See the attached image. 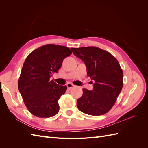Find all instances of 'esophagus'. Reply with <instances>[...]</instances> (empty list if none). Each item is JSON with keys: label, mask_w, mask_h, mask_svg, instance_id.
I'll return each instance as SVG.
<instances>
[{"label": "esophagus", "mask_w": 148, "mask_h": 148, "mask_svg": "<svg viewBox=\"0 0 148 148\" xmlns=\"http://www.w3.org/2000/svg\"><path fill=\"white\" fill-rule=\"evenodd\" d=\"M66 86H67V88H68V89H72L75 86L73 84L69 83L66 84Z\"/></svg>", "instance_id": "1"}]
</instances>
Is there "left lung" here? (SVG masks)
Masks as SVG:
<instances>
[{
	"label": "left lung",
	"instance_id": "8db88e82",
	"mask_svg": "<svg viewBox=\"0 0 148 148\" xmlns=\"http://www.w3.org/2000/svg\"><path fill=\"white\" fill-rule=\"evenodd\" d=\"M71 50L84 62L88 76L95 82L92 91L83 89V95L77 100L78 109L91 115L108 112L123 87V71L118 60L109 52L97 47L71 48Z\"/></svg>",
	"mask_w": 148,
	"mask_h": 148
}]
</instances>
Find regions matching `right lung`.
Segmentation results:
<instances>
[{"label": "right lung", "instance_id": "1", "mask_svg": "<svg viewBox=\"0 0 148 148\" xmlns=\"http://www.w3.org/2000/svg\"><path fill=\"white\" fill-rule=\"evenodd\" d=\"M71 53L67 47L49 44L35 49L26 57L18 86L25 106L34 116L47 118L59 112L58 101L67 87L49 79Z\"/></svg>", "mask_w": 148, "mask_h": 148}]
</instances>
